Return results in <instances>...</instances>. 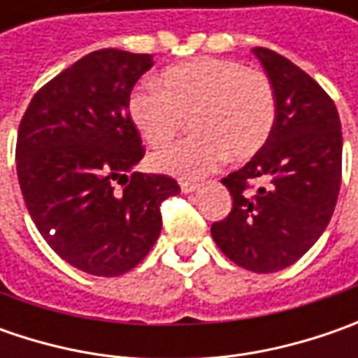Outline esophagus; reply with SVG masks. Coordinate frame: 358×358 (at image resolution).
<instances>
[{
    "instance_id": "obj_1",
    "label": "esophagus",
    "mask_w": 358,
    "mask_h": 358,
    "mask_svg": "<svg viewBox=\"0 0 358 358\" xmlns=\"http://www.w3.org/2000/svg\"><path fill=\"white\" fill-rule=\"evenodd\" d=\"M179 185H181V191H183V193H193V191L197 189V183H193V181H181Z\"/></svg>"
}]
</instances>
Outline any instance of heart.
Instances as JSON below:
<instances>
[{
	"label": "heart",
	"instance_id": "b5f03b06",
	"mask_svg": "<svg viewBox=\"0 0 358 358\" xmlns=\"http://www.w3.org/2000/svg\"><path fill=\"white\" fill-rule=\"evenodd\" d=\"M159 91L131 93L129 121L145 143L159 149L189 119L193 137L157 153L151 165L179 179H197L227 157H255L275 125V93L268 77L241 63L197 57L173 65L157 79Z\"/></svg>",
	"mask_w": 358,
	"mask_h": 358
}]
</instances>
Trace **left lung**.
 Returning a JSON list of instances; mask_svg holds the SVG:
<instances>
[{
  "label": "left lung",
  "mask_w": 358,
  "mask_h": 358,
  "mask_svg": "<svg viewBox=\"0 0 358 358\" xmlns=\"http://www.w3.org/2000/svg\"><path fill=\"white\" fill-rule=\"evenodd\" d=\"M253 53L273 85L275 125L265 147L221 181L233 209L211 235L235 265L275 273L307 253L333 217L343 133L337 107L313 77L267 48Z\"/></svg>",
  "instance_id": "1"
}]
</instances>
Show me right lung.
<instances>
[{
    "mask_svg": "<svg viewBox=\"0 0 358 358\" xmlns=\"http://www.w3.org/2000/svg\"><path fill=\"white\" fill-rule=\"evenodd\" d=\"M151 67L149 53L93 51L37 91L20 123L27 211L49 247L90 275L137 267L161 233V201L179 193L167 175L133 171L145 149L127 103Z\"/></svg>",
    "mask_w": 358,
    "mask_h": 358,
    "instance_id": "obj_1",
    "label": "right lung"
}]
</instances>
